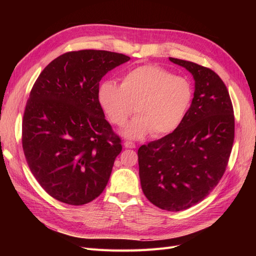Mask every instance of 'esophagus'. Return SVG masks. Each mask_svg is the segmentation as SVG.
<instances>
[{
	"mask_svg": "<svg viewBox=\"0 0 256 256\" xmlns=\"http://www.w3.org/2000/svg\"><path fill=\"white\" fill-rule=\"evenodd\" d=\"M124 145H125L126 148H136V145L131 141H126L125 143H124Z\"/></svg>",
	"mask_w": 256,
	"mask_h": 256,
	"instance_id": "obj_1",
	"label": "esophagus"
}]
</instances>
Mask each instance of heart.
Masks as SVG:
<instances>
[{
    "instance_id": "b5f03b06",
    "label": "heart",
    "mask_w": 256,
    "mask_h": 256,
    "mask_svg": "<svg viewBox=\"0 0 256 256\" xmlns=\"http://www.w3.org/2000/svg\"><path fill=\"white\" fill-rule=\"evenodd\" d=\"M192 95L187 79L157 65L138 66L122 76L120 85L106 80L98 88L99 104L116 126L125 125L136 106L138 115L124 129L130 138L173 132L187 115Z\"/></svg>"
}]
</instances>
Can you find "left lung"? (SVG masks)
Listing matches in <instances>:
<instances>
[{"label": "left lung", "instance_id": "left-lung-1", "mask_svg": "<svg viewBox=\"0 0 256 256\" xmlns=\"http://www.w3.org/2000/svg\"><path fill=\"white\" fill-rule=\"evenodd\" d=\"M196 80L194 97L180 126L138 150L141 187L152 204L168 212L203 200L226 172L235 138L233 104L210 68L170 58Z\"/></svg>", "mask_w": 256, "mask_h": 256}]
</instances>
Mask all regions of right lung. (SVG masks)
Wrapping results in <instances>:
<instances>
[{
    "mask_svg": "<svg viewBox=\"0 0 256 256\" xmlns=\"http://www.w3.org/2000/svg\"><path fill=\"white\" fill-rule=\"evenodd\" d=\"M130 58L104 50L62 54L38 76L22 120L30 172L50 196L80 206L102 194L122 140L98 100L102 76Z\"/></svg>",
    "mask_w": 256,
    "mask_h": 256,
    "instance_id": "add662e5",
    "label": "right lung"
}]
</instances>
